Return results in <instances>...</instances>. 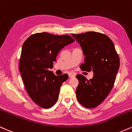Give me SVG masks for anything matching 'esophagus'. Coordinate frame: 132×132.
<instances>
[{"mask_svg":"<svg viewBox=\"0 0 132 132\" xmlns=\"http://www.w3.org/2000/svg\"><path fill=\"white\" fill-rule=\"evenodd\" d=\"M69 78H74V77H75V75H74V74H72V73H69Z\"/></svg>","mask_w":132,"mask_h":132,"instance_id":"1","label":"esophagus"}]
</instances>
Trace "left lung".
<instances>
[{
    "instance_id": "obj_1",
    "label": "left lung",
    "mask_w": 132,
    "mask_h": 132,
    "mask_svg": "<svg viewBox=\"0 0 132 132\" xmlns=\"http://www.w3.org/2000/svg\"><path fill=\"white\" fill-rule=\"evenodd\" d=\"M72 36L85 56L80 69L94 73L89 80L80 74L76 76L79 81L77 100L85 108H94L104 101L113 88L120 67L119 57L112 40L106 35L92 31Z\"/></svg>"
}]
</instances>
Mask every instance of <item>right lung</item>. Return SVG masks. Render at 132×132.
Masks as SVG:
<instances>
[{"mask_svg": "<svg viewBox=\"0 0 132 132\" xmlns=\"http://www.w3.org/2000/svg\"><path fill=\"white\" fill-rule=\"evenodd\" d=\"M74 41L69 35L44 32L32 35L23 43L20 72L29 97L41 108L49 109L57 101L62 83L69 75L56 76L48 69L53 67L60 51Z\"/></svg>", "mask_w": 132, "mask_h": 132, "instance_id": "add662e5", "label": "right lung"}]
</instances>
